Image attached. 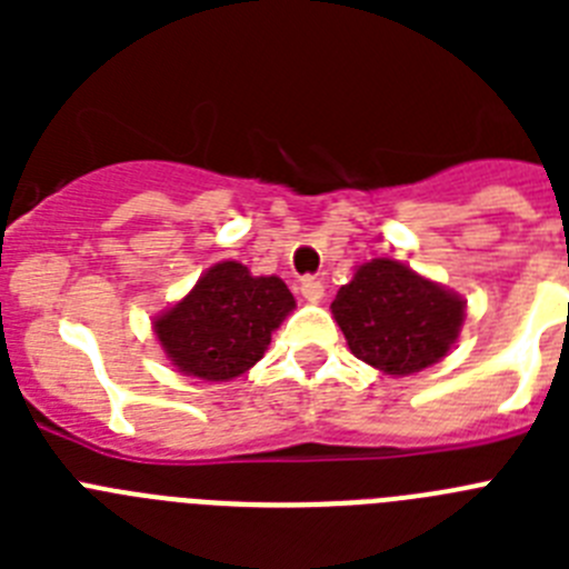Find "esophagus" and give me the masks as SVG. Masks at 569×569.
<instances>
[{
    "instance_id": "obj_1",
    "label": "esophagus",
    "mask_w": 569,
    "mask_h": 569,
    "mask_svg": "<svg viewBox=\"0 0 569 569\" xmlns=\"http://www.w3.org/2000/svg\"><path fill=\"white\" fill-rule=\"evenodd\" d=\"M301 296L308 301H321L325 299V284H321V279H316V276H305L301 279Z\"/></svg>"
}]
</instances>
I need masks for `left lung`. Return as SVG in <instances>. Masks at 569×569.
<instances>
[{
	"label": "left lung",
	"instance_id": "left-lung-1",
	"mask_svg": "<svg viewBox=\"0 0 569 569\" xmlns=\"http://www.w3.org/2000/svg\"><path fill=\"white\" fill-rule=\"evenodd\" d=\"M330 310L356 359L387 376L419 373L445 359L465 321L461 296L393 259L365 261Z\"/></svg>",
	"mask_w": 569,
	"mask_h": 569
}]
</instances>
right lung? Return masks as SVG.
Segmentation results:
<instances>
[{
	"label": "right lung",
	"mask_w": 569,
	"mask_h": 569,
	"mask_svg": "<svg viewBox=\"0 0 569 569\" xmlns=\"http://www.w3.org/2000/svg\"><path fill=\"white\" fill-rule=\"evenodd\" d=\"M293 308L279 276H253L239 261H219L182 301L156 316L153 333L179 373L228 381L264 356Z\"/></svg>",
	"instance_id": "obj_1"
}]
</instances>
